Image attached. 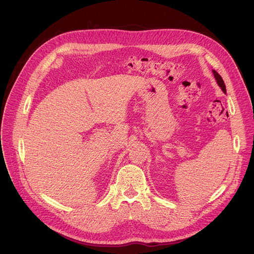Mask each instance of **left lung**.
<instances>
[{
	"label": "left lung",
	"instance_id": "1",
	"mask_svg": "<svg viewBox=\"0 0 254 254\" xmlns=\"http://www.w3.org/2000/svg\"><path fill=\"white\" fill-rule=\"evenodd\" d=\"M213 74H214L215 79H216V81H217V83H218V86L221 88L222 92H224V93L226 94V92H227V90H226V84H225L224 80H222L221 76H220L216 71H214V70H213Z\"/></svg>",
	"mask_w": 254,
	"mask_h": 254
}]
</instances>
